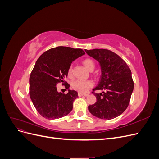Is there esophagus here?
I'll return each mask as SVG.
<instances>
[{"mask_svg": "<svg viewBox=\"0 0 159 159\" xmlns=\"http://www.w3.org/2000/svg\"><path fill=\"white\" fill-rule=\"evenodd\" d=\"M83 95H87L85 93H81V92H78V96L79 97H81V96H83Z\"/></svg>", "mask_w": 159, "mask_h": 159, "instance_id": "esophagus-1", "label": "esophagus"}]
</instances>
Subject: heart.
<instances>
[{
    "label": "heart",
    "instance_id": "heart-1",
    "mask_svg": "<svg viewBox=\"0 0 159 159\" xmlns=\"http://www.w3.org/2000/svg\"><path fill=\"white\" fill-rule=\"evenodd\" d=\"M82 63L85 68L88 71H93L94 69V62L90 59H85ZM72 68L70 66L68 70V75H71ZM93 85L92 81L90 80H75L71 83V87L75 90L79 91L81 93H85L88 91V89Z\"/></svg>",
    "mask_w": 159,
    "mask_h": 159
}]
</instances>
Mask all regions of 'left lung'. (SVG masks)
Here are the masks:
<instances>
[{"label":"left lung","instance_id":"obj_1","mask_svg":"<svg viewBox=\"0 0 159 159\" xmlns=\"http://www.w3.org/2000/svg\"><path fill=\"white\" fill-rule=\"evenodd\" d=\"M88 55L97 60L102 75L99 82L93 91L97 99L89 105V112L102 119H112L121 115L127 108L134 88L131 71L121 57L105 49L85 50Z\"/></svg>","mask_w":159,"mask_h":159}]
</instances>
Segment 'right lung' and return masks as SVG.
Returning <instances> with one entry per match:
<instances>
[{
	"label": "right lung",
	"instance_id": "obj_1",
	"mask_svg": "<svg viewBox=\"0 0 159 159\" xmlns=\"http://www.w3.org/2000/svg\"><path fill=\"white\" fill-rule=\"evenodd\" d=\"M85 54L82 49L57 46L39 57L29 79L30 97L37 111L43 117L56 119L69 114L78 92L68 89L64 94L57 90V84L64 82L72 61ZM68 89L70 85L65 82Z\"/></svg>",
	"mask_w": 159,
	"mask_h": 159
}]
</instances>
